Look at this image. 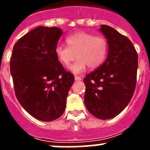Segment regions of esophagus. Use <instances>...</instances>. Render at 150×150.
<instances>
[{"instance_id": "1", "label": "esophagus", "mask_w": 150, "mask_h": 150, "mask_svg": "<svg viewBox=\"0 0 150 150\" xmlns=\"http://www.w3.org/2000/svg\"><path fill=\"white\" fill-rule=\"evenodd\" d=\"M75 80L76 81H81V80H82V78L79 76H75Z\"/></svg>"}]
</instances>
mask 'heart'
Wrapping results in <instances>:
<instances>
[{
	"instance_id": "1",
	"label": "heart",
	"mask_w": 150,
	"mask_h": 150,
	"mask_svg": "<svg viewBox=\"0 0 150 150\" xmlns=\"http://www.w3.org/2000/svg\"><path fill=\"white\" fill-rule=\"evenodd\" d=\"M68 47L57 45L55 54L62 65L67 66L78 59L69 69L74 73H81L86 69H95L104 62L108 43L103 36H94L85 32H78L66 38Z\"/></svg>"
}]
</instances>
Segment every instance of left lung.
Instances as JSON below:
<instances>
[{"mask_svg":"<svg viewBox=\"0 0 150 150\" xmlns=\"http://www.w3.org/2000/svg\"><path fill=\"white\" fill-rule=\"evenodd\" d=\"M108 43L105 62L86 75L85 105L101 120L115 117L126 107L137 83L138 55L131 40L114 28L99 29Z\"/></svg>","mask_w":150,"mask_h":150,"instance_id":"1","label":"left lung"}]
</instances>
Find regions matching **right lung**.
Wrapping results in <instances>:
<instances>
[{
  "label": "right lung",
  "mask_w": 150,
  "mask_h": 150,
  "mask_svg": "<svg viewBox=\"0 0 150 150\" xmlns=\"http://www.w3.org/2000/svg\"><path fill=\"white\" fill-rule=\"evenodd\" d=\"M62 33L57 27H38L15 43L11 57L16 98L29 114L42 121H52L64 113L75 80L55 54Z\"/></svg>",
  "instance_id": "right-lung-1"
}]
</instances>
